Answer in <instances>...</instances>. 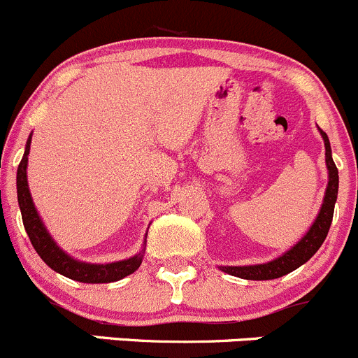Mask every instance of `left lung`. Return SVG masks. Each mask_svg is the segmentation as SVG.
<instances>
[{"label":"left lung","instance_id":"1","mask_svg":"<svg viewBox=\"0 0 358 358\" xmlns=\"http://www.w3.org/2000/svg\"><path fill=\"white\" fill-rule=\"evenodd\" d=\"M320 135H322L323 144H325V165L327 170H329V182H327L325 196H323V203L320 207L318 216L313 221L308 232L297 241V244H294L290 250L285 251L283 255H279L274 260L257 265H220V271L227 272L230 275H236V278L251 279V281H267V279L281 278V275L295 271V268L306 264L320 250L327 234H329L330 223H332L339 189V176L334 159H332V149H330L329 137L322 130H320Z\"/></svg>","mask_w":358,"mask_h":358}]
</instances>
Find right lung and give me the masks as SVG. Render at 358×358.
<instances>
[{
  "mask_svg": "<svg viewBox=\"0 0 358 358\" xmlns=\"http://www.w3.org/2000/svg\"><path fill=\"white\" fill-rule=\"evenodd\" d=\"M29 145H31V135L28 137L24 156L19 163V169H17V200H19L24 228H26L29 241H31L33 248L40 255V258L52 271L59 272V274L66 275L73 281H80V283H112V281H119L126 275L134 274L141 267L145 248H142V251H138L135 257L126 258V260L112 262V264H87V262L75 260L73 257H70L66 251L57 246V243L43 224L28 188V172L26 170H28Z\"/></svg>",
  "mask_w": 358,
  "mask_h": 358,
  "instance_id": "1",
  "label": "right lung"
}]
</instances>
